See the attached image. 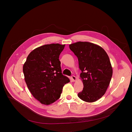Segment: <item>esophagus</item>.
Returning <instances> with one entry per match:
<instances>
[{
    "instance_id": "34e87169",
    "label": "esophagus",
    "mask_w": 132,
    "mask_h": 132,
    "mask_svg": "<svg viewBox=\"0 0 132 132\" xmlns=\"http://www.w3.org/2000/svg\"><path fill=\"white\" fill-rule=\"evenodd\" d=\"M71 80H72V81L73 82H75L76 81V77L75 76L73 75V76H71Z\"/></svg>"
}]
</instances>
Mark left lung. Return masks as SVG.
<instances>
[{
	"mask_svg": "<svg viewBox=\"0 0 132 132\" xmlns=\"http://www.w3.org/2000/svg\"><path fill=\"white\" fill-rule=\"evenodd\" d=\"M78 58L83 89L78 93L81 100L93 102L106 93L112 75L109 58L105 50L94 43L77 42L69 46Z\"/></svg>",
	"mask_w": 132,
	"mask_h": 132,
	"instance_id": "obj_1",
	"label": "left lung"
}]
</instances>
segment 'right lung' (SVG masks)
Instances as JSON below:
<instances>
[{"label":"right lung","mask_w":132,"mask_h":132,"mask_svg":"<svg viewBox=\"0 0 132 132\" xmlns=\"http://www.w3.org/2000/svg\"><path fill=\"white\" fill-rule=\"evenodd\" d=\"M65 45L39 47L28 55L23 67L25 81L34 97L48 105L57 100L69 79L61 73L59 57Z\"/></svg>","instance_id":"add662e5"}]
</instances>
